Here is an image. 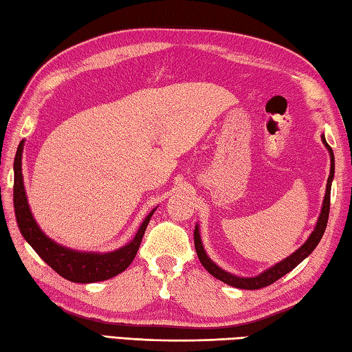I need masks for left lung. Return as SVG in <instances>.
I'll list each match as a JSON object with an SVG mask.
<instances>
[{
	"label": "left lung",
	"instance_id": "obj_1",
	"mask_svg": "<svg viewBox=\"0 0 352 352\" xmlns=\"http://www.w3.org/2000/svg\"><path fill=\"white\" fill-rule=\"evenodd\" d=\"M321 141H323L324 147L327 148V152H329V157H331V172H329V177H327V183H326V194H324V199H323V205H321V212L318 216L317 220V225H315L314 231L311 233V236L307 237V241L302 243V245L296 250V252L292 253L287 258L276 262L275 265L269 267V269L264 270L259 275L256 276H236L233 273L230 272H225L223 269H220V267L216 264V262H212L210 256L206 254L205 248H204V243H201V237H200V230H199V223L195 225V230H194V245H195V252H197L199 259L201 262V265L205 267V269L211 273L214 278L220 279V281L228 284V285H233V287L237 289H245V290H256V289H262V287H267V285L273 284L275 281H278L279 278H283L284 275H287L289 272H292L295 269V267L300 264V262L305 261L309 254H311L315 247L318 245V242L321 241V237L324 234V230H326V225H327V219H329V204H331V184L333 180V174H336V162H333V152L332 148L329 147V144L326 142L324 135H321Z\"/></svg>",
	"mask_w": 352,
	"mask_h": 352
}]
</instances>
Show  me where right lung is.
<instances>
[{
  "label": "right lung",
  "mask_w": 352,
  "mask_h": 352,
  "mask_svg": "<svg viewBox=\"0 0 352 352\" xmlns=\"http://www.w3.org/2000/svg\"><path fill=\"white\" fill-rule=\"evenodd\" d=\"M23 146H25V140L20 142L19 148H16V155L14 160V208L16 223H19L21 234L29 245L35 250V253L52 270H56L58 275L73 283L88 284L105 281V279H110L126 270L135 259L136 252H138L141 245L142 236H144V231L157 208H153L147 214L146 219L142 220L133 239L124 247L115 250V252H79V250L60 245V243L52 241L51 237H47L40 230V226L32 216L31 208H29L21 172Z\"/></svg>",
  "instance_id": "1"
}]
</instances>
